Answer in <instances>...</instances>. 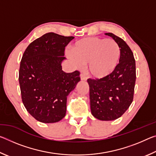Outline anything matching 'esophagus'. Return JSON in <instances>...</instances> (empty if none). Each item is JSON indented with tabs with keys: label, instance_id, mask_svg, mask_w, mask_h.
<instances>
[{
	"label": "esophagus",
	"instance_id": "obj_1",
	"mask_svg": "<svg viewBox=\"0 0 156 156\" xmlns=\"http://www.w3.org/2000/svg\"><path fill=\"white\" fill-rule=\"evenodd\" d=\"M80 79L82 80H87V76L83 73H82V74H80Z\"/></svg>",
	"mask_w": 156,
	"mask_h": 156
}]
</instances>
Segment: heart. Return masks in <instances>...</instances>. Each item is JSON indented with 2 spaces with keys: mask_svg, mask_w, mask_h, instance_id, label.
<instances>
[{
  "mask_svg": "<svg viewBox=\"0 0 156 156\" xmlns=\"http://www.w3.org/2000/svg\"><path fill=\"white\" fill-rule=\"evenodd\" d=\"M67 56L76 67L87 65V73L94 78H102L111 74L119 62L120 49L112 39L97 37L83 38L72 47Z\"/></svg>",
  "mask_w": 156,
  "mask_h": 156,
  "instance_id": "1",
  "label": "heart"
}]
</instances>
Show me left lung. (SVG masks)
I'll return each instance as SVG.
<instances>
[{"mask_svg": "<svg viewBox=\"0 0 156 156\" xmlns=\"http://www.w3.org/2000/svg\"><path fill=\"white\" fill-rule=\"evenodd\" d=\"M118 44L120 56L115 69L106 77L89 78V98L92 115L100 120L120 118L133 99L136 73L133 54L126 42L115 34L106 33Z\"/></svg>", "mask_w": 156, "mask_h": 156, "instance_id": "1", "label": "left lung"}]
</instances>
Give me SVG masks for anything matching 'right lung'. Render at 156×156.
I'll return each instance as SVG.
<instances>
[{
  "label": "right lung",
  "mask_w": 156,
  "mask_h": 156,
  "mask_svg": "<svg viewBox=\"0 0 156 156\" xmlns=\"http://www.w3.org/2000/svg\"><path fill=\"white\" fill-rule=\"evenodd\" d=\"M73 38L47 33L29 44L23 55L18 78L23 103L39 122L62 120L68 95L80 80L78 71L65 73L61 66L65 47Z\"/></svg>",
  "instance_id": "1"
}]
</instances>
